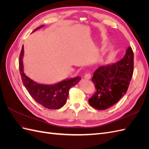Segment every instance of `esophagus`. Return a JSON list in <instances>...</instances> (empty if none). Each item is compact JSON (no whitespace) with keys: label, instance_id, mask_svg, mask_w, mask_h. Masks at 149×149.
I'll return each instance as SVG.
<instances>
[{"label":"esophagus","instance_id":"esophagus-1","mask_svg":"<svg viewBox=\"0 0 149 149\" xmlns=\"http://www.w3.org/2000/svg\"><path fill=\"white\" fill-rule=\"evenodd\" d=\"M84 77L85 79H90L91 78V75L89 73H86L84 75Z\"/></svg>","mask_w":149,"mask_h":149}]
</instances>
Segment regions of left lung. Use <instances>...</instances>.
Wrapping results in <instances>:
<instances>
[{"label":"left lung","mask_w":149,"mask_h":149,"mask_svg":"<svg viewBox=\"0 0 149 149\" xmlns=\"http://www.w3.org/2000/svg\"><path fill=\"white\" fill-rule=\"evenodd\" d=\"M134 71V53L131 47L126 50L123 59L94 71L92 81L96 92L88 100L90 106L98 110H105L118 102L127 89Z\"/></svg>","instance_id":"obj_1"}]
</instances>
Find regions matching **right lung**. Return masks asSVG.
I'll list each match as a JSON object with an SVG mask.
<instances>
[{
    "instance_id": "right-lung-1",
    "label": "right lung",
    "mask_w": 149,
    "mask_h": 149,
    "mask_svg": "<svg viewBox=\"0 0 149 149\" xmlns=\"http://www.w3.org/2000/svg\"><path fill=\"white\" fill-rule=\"evenodd\" d=\"M43 26V25L36 29L33 31ZM24 46L19 56V71L22 82L30 96L40 104L49 109H58L66 103L70 89L78 83L81 79L79 76L71 79H66L53 85L38 84L30 79L24 73L23 59Z\"/></svg>"
}]
</instances>
